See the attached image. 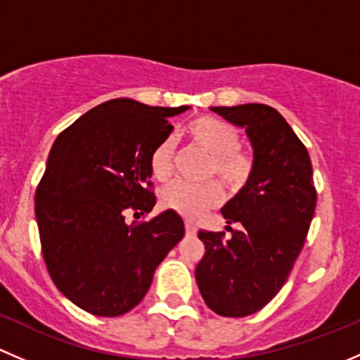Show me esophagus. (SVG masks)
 <instances>
[{
  "label": "esophagus",
  "mask_w": 360,
  "mask_h": 360,
  "mask_svg": "<svg viewBox=\"0 0 360 360\" xmlns=\"http://www.w3.org/2000/svg\"><path fill=\"white\" fill-rule=\"evenodd\" d=\"M185 232H187V236L194 237L195 234H198V227H195L191 220H185Z\"/></svg>",
  "instance_id": "34e87169"
}]
</instances>
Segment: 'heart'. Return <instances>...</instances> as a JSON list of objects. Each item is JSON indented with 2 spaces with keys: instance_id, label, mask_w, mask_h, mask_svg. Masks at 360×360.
Here are the masks:
<instances>
[{
  "instance_id": "heart-1",
  "label": "heart",
  "mask_w": 360,
  "mask_h": 360,
  "mask_svg": "<svg viewBox=\"0 0 360 360\" xmlns=\"http://www.w3.org/2000/svg\"><path fill=\"white\" fill-rule=\"evenodd\" d=\"M191 146L210 155L206 179L217 176L225 187L239 191L248 184L255 172V154L239 146V129L234 124L214 116H198L181 129ZM175 166V143L162 139L154 146L149 155L150 175L158 181L172 179ZM221 188L218 181L187 184L175 181L161 192L162 206L187 218H195L202 211L220 205Z\"/></svg>"
}]
</instances>
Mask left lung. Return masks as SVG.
Listing matches in <instances>:
<instances>
[{
    "instance_id": "obj_1",
    "label": "left lung",
    "mask_w": 360,
    "mask_h": 360,
    "mask_svg": "<svg viewBox=\"0 0 360 360\" xmlns=\"http://www.w3.org/2000/svg\"><path fill=\"white\" fill-rule=\"evenodd\" d=\"M246 128L255 172L246 187L221 207L225 232L199 231L205 257L195 281L206 305L224 317L263 309L290 277L316 213L317 192L307 147L288 121L265 103L211 107ZM237 223L240 229L230 227Z\"/></svg>"
}]
</instances>
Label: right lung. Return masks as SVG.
Returning a JSON list of instances; mask_svg holds the SVG:
<instances>
[{
	"label": "right lung",
	"instance_id": "obj_1",
	"mask_svg": "<svg viewBox=\"0 0 360 360\" xmlns=\"http://www.w3.org/2000/svg\"><path fill=\"white\" fill-rule=\"evenodd\" d=\"M187 109L114 98L74 121L51 147L34 199L44 265L58 291L94 316L135 309L184 237L173 210L131 225L124 217L153 211L150 150L173 131L169 117Z\"/></svg>",
	"mask_w": 360,
	"mask_h": 360
}]
</instances>
